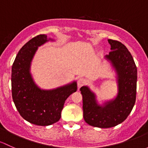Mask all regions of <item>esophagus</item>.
<instances>
[{
  "mask_svg": "<svg viewBox=\"0 0 148 148\" xmlns=\"http://www.w3.org/2000/svg\"><path fill=\"white\" fill-rule=\"evenodd\" d=\"M77 88H80L81 87H83V85L86 84V80L84 78H83V77H80V78H79L78 80H77Z\"/></svg>",
  "mask_w": 148,
  "mask_h": 148,
  "instance_id": "obj_1",
  "label": "esophagus"
}]
</instances>
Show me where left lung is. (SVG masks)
<instances>
[{
  "label": "left lung",
  "instance_id": "left-lung-1",
  "mask_svg": "<svg viewBox=\"0 0 148 148\" xmlns=\"http://www.w3.org/2000/svg\"><path fill=\"white\" fill-rule=\"evenodd\" d=\"M108 40L111 52L103 60H107L115 71L118 86L116 96L100 104L96 94L89 87L85 85L80 89L85 121L100 128H109L123 123L130 113L136 98L137 67L132 55L119 41Z\"/></svg>",
  "mask_w": 148,
  "mask_h": 148
}]
</instances>
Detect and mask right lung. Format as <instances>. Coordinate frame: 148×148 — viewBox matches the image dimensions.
Here are the masks:
<instances>
[{
    "mask_svg": "<svg viewBox=\"0 0 148 148\" xmlns=\"http://www.w3.org/2000/svg\"><path fill=\"white\" fill-rule=\"evenodd\" d=\"M49 41L55 40L44 34L32 38L21 48L12 66V97L15 106L23 119L40 126L51 125L58 121L65 100L77 89L75 80L44 90L33 80L30 72L32 60L38 47Z\"/></svg>",
    "mask_w": 148,
    "mask_h": 148,
    "instance_id": "right-lung-1",
    "label": "right lung"
}]
</instances>
